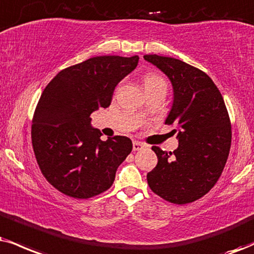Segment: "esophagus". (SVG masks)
<instances>
[{"mask_svg": "<svg viewBox=\"0 0 254 254\" xmlns=\"http://www.w3.org/2000/svg\"><path fill=\"white\" fill-rule=\"evenodd\" d=\"M142 147H145L143 143L139 142V141H133V149H134V151H139V149H141Z\"/></svg>", "mask_w": 254, "mask_h": 254, "instance_id": "esophagus-1", "label": "esophagus"}]
</instances>
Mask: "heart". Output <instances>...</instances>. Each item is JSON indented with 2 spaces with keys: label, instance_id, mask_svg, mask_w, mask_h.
I'll return each mask as SVG.
<instances>
[{
  "label": "heart",
  "instance_id": "b5f03b06",
  "mask_svg": "<svg viewBox=\"0 0 254 254\" xmlns=\"http://www.w3.org/2000/svg\"><path fill=\"white\" fill-rule=\"evenodd\" d=\"M143 86H145V89L164 88L167 90V83L165 79L158 74H147L143 77Z\"/></svg>",
  "mask_w": 254,
  "mask_h": 254
}]
</instances>
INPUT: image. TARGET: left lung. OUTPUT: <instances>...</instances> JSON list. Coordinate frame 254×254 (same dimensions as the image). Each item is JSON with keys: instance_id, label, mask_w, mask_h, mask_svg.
Returning a JSON list of instances; mask_svg holds the SVG:
<instances>
[{"instance_id": "obj_1", "label": "left lung", "mask_w": 254, "mask_h": 254, "mask_svg": "<svg viewBox=\"0 0 254 254\" xmlns=\"http://www.w3.org/2000/svg\"><path fill=\"white\" fill-rule=\"evenodd\" d=\"M143 59L164 71L174 90L166 125H173L179 147L152 149L158 164L147 174L149 189L166 201L185 205L213 189L230 154L232 129L223 95L207 74L186 62L160 55Z\"/></svg>"}]
</instances>
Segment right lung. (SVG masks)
I'll list each match as a JSON object with an SVG mask.
<instances>
[{
	"instance_id": "right-lung-1",
	"label": "right lung",
	"mask_w": 254,
	"mask_h": 254,
	"mask_svg": "<svg viewBox=\"0 0 254 254\" xmlns=\"http://www.w3.org/2000/svg\"><path fill=\"white\" fill-rule=\"evenodd\" d=\"M139 56H95L61 70L47 84L31 125V143L41 173L64 195L89 199L112 186L132 152L129 137L101 140L90 114L107 108L115 87L135 69Z\"/></svg>"
}]
</instances>
